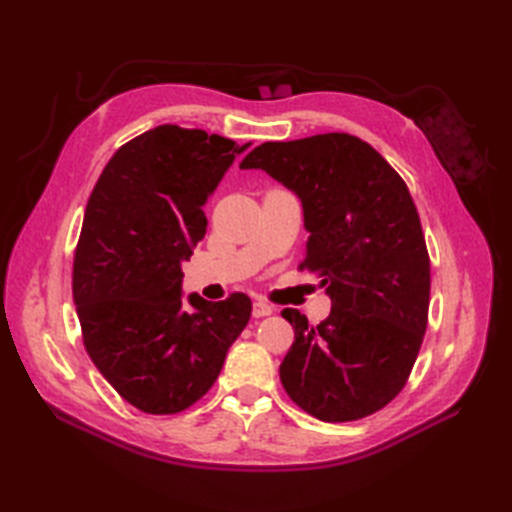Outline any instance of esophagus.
Returning <instances> with one entry per match:
<instances>
[{"instance_id":"obj_1","label":"esophagus","mask_w":512,"mask_h":512,"mask_svg":"<svg viewBox=\"0 0 512 512\" xmlns=\"http://www.w3.org/2000/svg\"><path fill=\"white\" fill-rule=\"evenodd\" d=\"M268 314H273V308H270L266 301H255V303H253V317H255V319L268 317Z\"/></svg>"}]
</instances>
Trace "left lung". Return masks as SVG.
<instances>
[{"instance_id":"8db88e82","label":"left lung","mask_w":512,"mask_h":512,"mask_svg":"<svg viewBox=\"0 0 512 512\" xmlns=\"http://www.w3.org/2000/svg\"><path fill=\"white\" fill-rule=\"evenodd\" d=\"M239 167L299 195L310 233L299 268L317 273L332 299L319 325L281 312L295 330L281 385L325 422L383 409L407 383L429 314V253L405 180L365 140L336 132L264 143Z\"/></svg>"}]
</instances>
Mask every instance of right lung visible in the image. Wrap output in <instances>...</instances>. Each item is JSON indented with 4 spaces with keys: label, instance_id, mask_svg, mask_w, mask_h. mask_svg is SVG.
Segmentation results:
<instances>
[{
    "label": "right lung",
    "instance_id": "right-lung-1",
    "mask_svg": "<svg viewBox=\"0 0 512 512\" xmlns=\"http://www.w3.org/2000/svg\"><path fill=\"white\" fill-rule=\"evenodd\" d=\"M248 145L160 125L118 149L90 195L72 273L83 343L107 383L145 413L200 400L250 319L242 292L182 299V262L206 233L202 206Z\"/></svg>",
    "mask_w": 512,
    "mask_h": 512
}]
</instances>
